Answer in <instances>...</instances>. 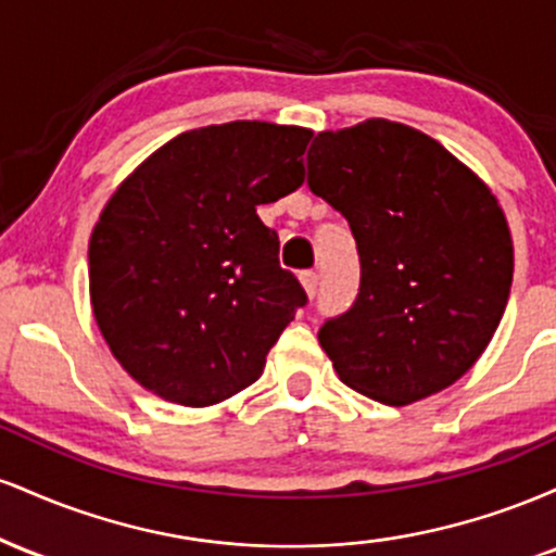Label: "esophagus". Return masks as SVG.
<instances>
[{"mask_svg": "<svg viewBox=\"0 0 556 556\" xmlns=\"http://www.w3.org/2000/svg\"><path fill=\"white\" fill-rule=\"evenodd\" d=\"M300 282H303L305 292H308V295L314 298L316 290H318V271H314V269L303 271V274H300Z\"/></svg>", "mask_w": 556, "mask_h": 556, "instance_id": "obj_1", "label": "esophagus"}]
</instances>
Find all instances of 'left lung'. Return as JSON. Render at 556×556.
Listing matches in <instances>:
<instances>
[{
  "label": "left lung",
  "instance_id": "left-lung-1",
  "mask_svg": "<svg viewBox=\"0 0 556 556\" xmlns=\"http://www.w3.org/2000/svg\"><path fill=\"white\" fill-rule=\"evenodd\" d=\"M308 185L348 219L361 258L355 303L318 329L340 379L384 405L460 379L513 285V238L491 190L442 143L389 119L318 132Z\"/></svg>",
  "mask_w": 556,
  "mask_h": 556
}]
</instances>
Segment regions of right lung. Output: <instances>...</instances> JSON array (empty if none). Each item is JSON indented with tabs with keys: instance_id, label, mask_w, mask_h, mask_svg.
I'll return each mask as SVG.
<instances>
[{
	"instance_id": "obj_1",
	"label": "right lung",
	"mask_w": 556,
	"mask_h": 556,
	"mask_svg": "<svg viewBox=\"0 0 556 556\" xmlns=\"http://www.w3.org/2000/svg\"><path fill=\"white\" fill-rule=\"evenodd\" d=\"M308 140L258 119L188 130L110 198L88 245L91 303L140 387L206 407L264 374L308 295L256 206L303 185Z\"/></svg>"
}]
</instances>
